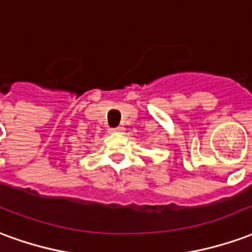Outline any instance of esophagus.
Returning <instances> with one entry per match:
<instances>
[{"instance_id":"34e87169","label":"esophagus","mask_w":252,"mask_h":252,"mask_svg":"<svg viewBox=\"0 0 252 252\" xmlns=\"http://www.w3.org/2000/svg\"><path fill=\"white\" fill-rule=\"evenodd\" d=\"M110 132H112V133H124V132H126V128H124V126H117V128H112Z\"/></svg>"}]
</instances>
